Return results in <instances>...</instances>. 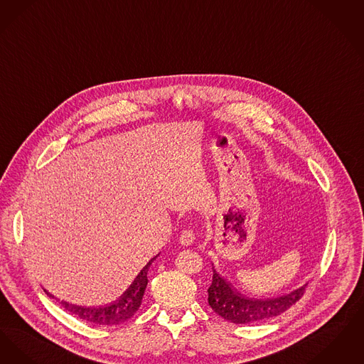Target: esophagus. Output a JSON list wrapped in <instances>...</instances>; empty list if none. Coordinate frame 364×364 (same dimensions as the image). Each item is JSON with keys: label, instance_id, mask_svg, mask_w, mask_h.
<instances>
[{"label": "esophagus", "instance_id": "obj_1", "mask_svg": "<svg viewBox=\"0 0 364 364\" xmlns=\"http://www.w3.org/2000/svg\"><path fill=\"white\" fill-rule=\"evenodd\" d=\"M194 240V234L191 230H183L179 235V243L183 246H189Z\"/></svg>", "mask_w": 364, "mask_h": 364}]
</instances>
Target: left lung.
Instances as JSON below:
<instances>
[{"label":"left lung","mask_w":364,"mask_h":364,"mask_svg":"<svg viewBox=\"0 0 364 364\" xmlns=\"http://www.w3.org/2000/svg\"><path fill=\"white\" fill-rule=\"evenodd\" d=\"M304 292L306 285L279 298L252 299L235 292L213 269L212 284L208 288V303L218 316L228 322L254 323L280 316L299 301Z\"/></svg>","instance_id":"8db88e82"}]
</instances>
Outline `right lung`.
Here are the masks:
<instances>
[{
    "instance_id": "right-lung-1",
    "label": "right lung",
    "mask_w": 364,
    "mask_h": 364,
    "mask_svg": "<svg viewBox=\"0 0 364 364\" xmlns=\"http://www.w3.org/2000/svg\"><path fill=\"white\" fill-rule=\"evenodd\" d=\"M156 257H154L142 268L141 272L134 279V282L117 301H111L110 304L100 306V307H81V306H75V304H69L66 301H61L63 309L68 313L79 316L80 319L90 322V323H95V325L111 326V325H119L122 322H127V319H130L137 313V310L141 306L142 295H144L145 287L148 284L146 273ZM48 295H50L48 292ZM51 298H54V296H51Z\"/></svg>"
}]
</instances>
